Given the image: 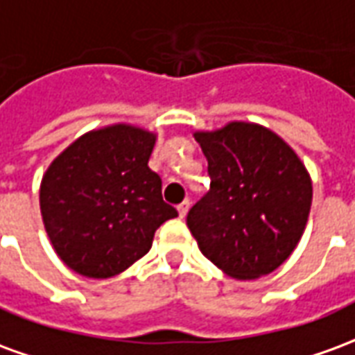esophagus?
Segmentation results:
<instances>
[{"mask_svg": "<svg viewBox=\"0 0 355 355\" xmlns=\"http://www.w3.org/2000/svg\"><path fill=\"white\" fill-rule=\"evenodd\" d=\"M190 205H192V203H190V200H184L182 201V203H180V205H178V215H180V218H184L186 216V213H188V209H190Z\"/></svg>", "mask_w": 355, "mask_h": 355, "instance_id": "esophagus-1", "label": "esophagus"}]
</instances>
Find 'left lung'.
Instances as JSON below:
<instances>
[{"mask_svg": "<svg viewBox=\"0 0 355 355\" xmlns=\"http://www.w3.org/2000/svg\"><path fill=\"white\" fill-rule=\"evenodd\" d=\"M207 157L209 192L186 216L201 253L238 279L282 266L295 251L312 205L298 155L261 125L232 121L196 132Z\"/></svg>", "mask_w": 355, "mask_h": 355, "instance_id": "left-lung-1", "label": "left lung"}]
</instances>
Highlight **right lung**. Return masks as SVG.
Masks as SVG:
<instances>
[{"label":"right lung","instance_id":"1","mask_svg":"<svg viewBox=\"0 0 355 355\" xmlns=\"http://www.w3.org/2000/svg\"><path fill=\"white\" fill-rule=\"evenodd\" d=\"M154 144L152 132L112 125L83 135L51 163L40 190L43 224L73 272L96 279L123 272L178 216L148 167Z\"/></svg>","mask_w":355,"mask_h":355}]
</instances>
